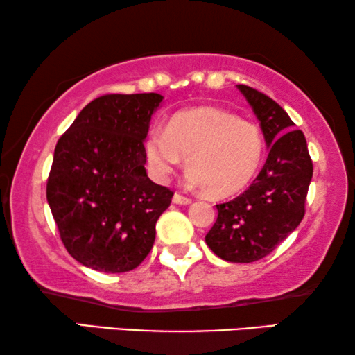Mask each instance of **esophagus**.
<instances>
[{
  "label": "esophagus",
  "mask_w": 355,
  "mask_h": 355,
  "mask_svg": "<svg viewBox=\"0 0 355 355\" xmlns=\"http://www.w3.org/2000/svg\"><path fill=\"white\" fill-rule=\"evenodd\" d=\"M173 202L178 203V205H189V203H192V198H189L186 196H182V193L176 192L173 196Z\"/></svg>",
  "instance_id": "34e87169"
}]
</instances>
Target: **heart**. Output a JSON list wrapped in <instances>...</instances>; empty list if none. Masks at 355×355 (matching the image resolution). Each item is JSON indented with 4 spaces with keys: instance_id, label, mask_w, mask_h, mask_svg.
Returning <instances> with one entry per match:
<instances>
[{
    "instance_id": "1",
    "label": "heart",
    "mask_w": 355,
    "mask_h": 355,
    "mask_svg": "<svg viewBox=\"0 0 355 355\" xmlns=\"http://www.w3.org/2000/svg\"><path fill=\"white\" fill-rule=\"evenodd\" d=\"M263 135L257 124L230 111L200 106L176 113L166 130L150 129L145 139L148 171L168 181L187 157V179L213 197L239 192L255 176L263 158Z\"/></svg>"
}]
</instances>
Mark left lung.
Listing matches in <instances>:
<instances>
[{
	"label": "left lung",
	"instance_id": "obj_1",
	"mask_svg": "<svg viewBox=\"0 0 355 355\" xmlns=\"http://www.w3.org/2000/svg\"><path fill=\"white\" fill-rule=\"evenodd\" d=\"M260 121L268 158L250 187L220 203L205 242L220 259L250 263L276 249L305 215L313 164L302 130H294L288 113L261 92L237 85Z\"/></svg>",
	"mask_w": 355,
	"mask_h": 355
}]
</instances>
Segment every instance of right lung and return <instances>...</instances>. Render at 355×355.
<instances>
[{
    "label": "right lung",
    "instance_id": "1",
    "mask_svg": "<svg viewBox=\"0 0 355 355\" xmlns=\"http://www.w3.org/2000/svg\"><path fill=\"white\" fill-rule=\"evenodd\" d=\"M162 101L158 94L98 96L58 140L46 200L66 250L92 270L124 273L152 250L174 193L145 171L144 140Z\"/></svg>",
    "mask_w": 355,
    "mask_h": 355
}]
</instances>
